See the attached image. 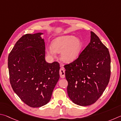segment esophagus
Wrapping results in <instances>:
<instances>
[{
	"mask_svg": "<svg viewBox=\"0 0 121 121\" xmlns=\"http://www.w3.org/2000/svg\"><path fill=\"white\" fill-rule=\"evenodd\" d=\"M61 68L59 70V74H60V77L61 78H64L65 77V70H64V67H63L62 65H60Z\"/></svg>",
	"mask_w": 121,
	"mask_h": 121,
	"instance_id": "34e87169",
	"label": "esophagus"
}]
</instances>
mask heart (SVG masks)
<instances>
[{"mask_svg": "<svg viewBox=\"0 0 121 121\" xmlns=\"http://www.w3.org/2000/svg\"><path fill=\"white\" fill-rule=\"evenodd\" d=\"M83 48V43L79 38L71 35H63L52 40V47L47 48V54L55 57L56 52L60 53V58L64 63H70L75 60Z\"/></svg>", "mask_w": 121, "mask_h": 121, "instance_id": "obj_1", "label": "heart"}]
</instances>
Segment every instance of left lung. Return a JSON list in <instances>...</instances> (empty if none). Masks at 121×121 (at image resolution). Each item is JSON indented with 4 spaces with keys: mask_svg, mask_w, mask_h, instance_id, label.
<instances>
[{
    "mask_svg": "<svg viewBox=\"0 0 121 121\" xmlns=\"http://www.w3.org/2000/svg\"><path fill=\"white\" fill-rule=\"evenodd\" d=\"M90 41L79 57L64 67L69 98L75 104L86 106L99 98L108 84L111 57L108 49L91 31Z\"/></svg>",
    "mask_w": 121,
    "mask_h": 121,
    "instance_id": "1",
    "label": "left lung"
}]
</instances>
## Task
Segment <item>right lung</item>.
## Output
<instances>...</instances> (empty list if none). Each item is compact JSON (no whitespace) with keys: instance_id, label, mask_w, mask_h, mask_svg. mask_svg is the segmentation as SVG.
I'll return each mask as SVG.
<instances>
[{"instance_id":"obj_1","label":"right lung","mask_w":121,"mask_h":121,"mask_svg":"<svg viewBox=\"0 0 121 121\" xmlns=\"http://www.w3.org/2000/svg\"><path fill=\"white\" fill-rule=\"evenodd\" d=\"M43 33L26 34L15 44L8 58L10 83L16 94L31 107L50 101L59 79V64L45 60Z\"/></svg>"}]
</instances>
